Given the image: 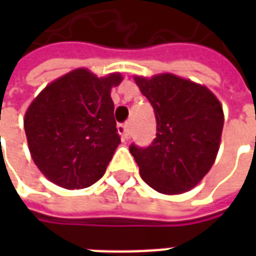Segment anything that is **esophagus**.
Returning <instances> with one entry per match:
<instances>
[{
  "label": "esophagus",
  "mask_w": 256,
  "mask_h": 256,
  "mask_svg": "<svg viewBox=\"0 0 256 256\" xmlns=\"http://www.w3.org/2000/svg\"><path fill=\"white\" fill-rule=\"evenodd\" d=\"M118 132H119V134L122 136L123 141H126V140H128V137H130V130H128V123L119 124V126H118Z\"/></svg>",
  "instance_id": "obj_1"
}]
</instances>
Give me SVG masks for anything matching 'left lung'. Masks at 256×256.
I'll return each instance as SVG.
<instances>
[{"label": "left lung", "mask_w": 256, "mask_h": 256, "mask_svg": "<svg viewBox=\"0 0 256 256\" xmlns=\"http://www.w3.org/2000/svg\"><path fill=\"white\" fill-rule=\"evenodd\" d=\"M134 82L154 106L158 123L148 148L130 146L140 176L163 194L188 192L218 155L225 120L222 104L207 86L174 74L134 75Z\"/></svg>", "instance_id": "left-lung-1"}]
</instances>
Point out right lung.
I'll use <instances>...</instances> for the list:
<instances>
[{
  "label": "right lung",
  "mask_w": 256,
  "mask_h": 256,
  "mask_svg": "<svg viewBox=\"0 0 256 256\" xmlns=\"http://www.w3.org/2000/svg\"><path fill=\"white\" fill-rule=\"evenodd\" d=\"M120 72L97 76L76 68L54 79L24 114L31 158L40 172L64 189L97 182L120 144L111 89Z\"/></svg>",
  "instance_id": "1"
}]
</instances>
